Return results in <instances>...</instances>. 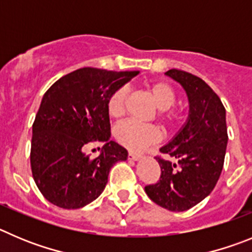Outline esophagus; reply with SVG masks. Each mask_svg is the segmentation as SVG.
<instances>
[{
    "mask_svg": "<svg viewBox=\"0 0 252 252\" xmlns=\"http://www.w3.org/2000/svg\"><path fill=\"white\" fill-rule=\"evenodd\" d=\"M128 158H129V159H131V160H139V159H142L143 156H140V154H137V153H133V152H130V153L128 154Z\"/></svg>",
    "mask_w": 252,
    "mask_h": 252,
    "instance_id": "34e87169",
    "label": "esophagus"
}]
</instances>
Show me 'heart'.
<instances>
[{
  "instance_id": "heart-1",
  "label": "heart",
  "mask_w": 252,
  "mask_h": 252,
  "mask_svg": "<svg viewBox=\"0 0 252 252\" xmlns=\"http://www.w3.org/2000/svg\"><path fill=\"white\" fill-rule=\"evenodd\" d=\"M149 92L154 99V103L160 112V118L169 123L174 119V113L169 110L176 101V93L173 88L165 81H154L149 85ZM128 90L126 88H119L110 95L106 109L108 114L114 119L121 118L124 114V106ZM114 135L122 146L131 152L146 151L152 144L160 140L162 134L159 129L149 124H140L135 121H126L119 123L114 129Z\"/></svg>"
}]
</instances>
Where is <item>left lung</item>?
<instances>
[{"mask_svg":"<svg viewBox=\"0 0 252 252\" xmlns=\"http://www.w3.org/2000/svg\"><path fill=\"white\" fill-rule=\"evenodd\" d=\"M165 75L185 89L189 112L182 128L160 148L178 162L156 158L160 178L144 189L160 207L182 212L205 199L219 181L228 140L226 110L219 95L198 76L177 69Z\"/></svg>","mask_w":252,"mask_h":252,"instance_id":"8db88e82","label":"left lung"}]
</instances>
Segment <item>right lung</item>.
Returning <instances> with one entry per match:
<instances>
[{
    "label": "right lung",
    "mask_w": 252,
    "mask_h": 252,
    "mask_svg": "<svg viewBox=\"0 0 252 252\" xmlns=\"http://www.w3.org/2000/svg\"><path fill=\"white\" fill-rule=\"evenodd\" d=\"M139 71L83 67L59 79L42 96L32 126L31 169L42 196L66 210L89 205L104 191L113 165L128 151L110 140L106 104ZM106 143L93 160L83 148Z\"/></svg>",
    "instance_id": "1"
}]
</instances>
